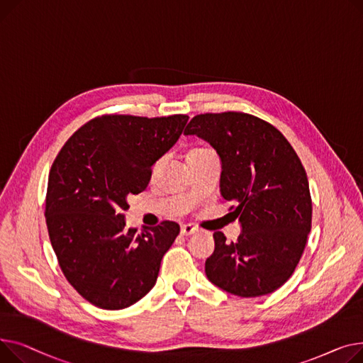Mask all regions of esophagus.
Masks as SVG:
<instances>
[{
	"instance_id": "1",
	"label": "esophagus",
	"mask_w": 363,
	"mask_h": 363,
	"mask_svg": "<svg viewBox=\"0 0 363 363\" xmlns=\"http://www.w3.org/2000/svg\"><path fill=\"white\" fill-rule=\"evenodd\" d=\"M180 231H182L183 236H191V234L196 231V227H194L191 224H184V225H182Z\"/></svg>"
}]
</instances>
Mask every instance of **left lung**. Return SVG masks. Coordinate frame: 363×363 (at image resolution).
<instances>
[{
	"instance_id": "obj_1",
	"label": "left lung",
	"mask_w": 363,
	"mask_h": 363,
	"mask_svg": "<svg viewBox=\"0 0 363 363\" xmlns=\"http://www.w3.org/2000/svg\"><path fill=\"white\" fill-rule=\"evenodd\" d=\"M184 135H196L221 158L220 190L234 205L242 234L227 243L214 233L205 262L208 280L240 297L275 291L294 272L312 224L305 168L280 130L252 114L227 111L195 116Z\"/></svg>"
}]
</instances>
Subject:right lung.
Segmentation results:
<instances>
[{
  "instance_id": "right-lung-1",
  "label": "right lung",
  "mask_w": 363,
  "mask_h": 363,
  "mask_svg": "<svg viewBox=\"0 0 363 363\" xmlns=\"http://www.w3.org/2000/svg\"><path fill=\"white\" fill-rule=\"evenodd\" d=\"M189 117L105 114L83 124L52 162L45 220L60 268L102 309L129 308L155 286L180 225L127 228V196L147 187L152 165L180 138Z\"/></svg>"
}]
</instances>
